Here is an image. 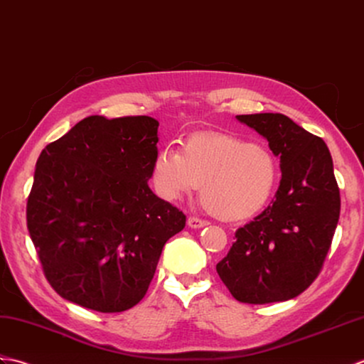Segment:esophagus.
Instances as JSON below:
<instances>
[{
    "label": "esophagus",
    "mask_w": 364,
    "mask_h": 364,
    "mask_svg": "<svg viewBox=\"0 0 364 364\" xmlns=\"http://www.w3.org/2000/svg\"><path fill=\"white\" fill-rule=\"evenodd\" d=\"M187 224H188V228H191V229H200V228H205L208 223L204 221V220H200V218L190 216L187 220Z\"/></svg>",
    "instance_id": "obj_1"
}]
</instances>
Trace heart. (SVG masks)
<instances>
[{"label":"heart","mask_w":364,"mask_h":364,"mask_svg":"<svg viewBox=\"0 0 364 364\" xmlns=\"http://www.w3.org/2000/svg\"><path fill=\"white\" fill-rule=\"evenodd\" d=\"M151 179L166 200H179L203 185L210 212L224 221H245L271 203L279 165L262 143L224 132H199L190 135L181 151L161 148L152 160Z\"/></svg>","instance_id":"obj_1"}]
</instances>
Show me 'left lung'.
I'll list each match as a JSON object with an SVG mask.
<instances>
[{
	"instance_id": "8db88e82",
	"label": "left lung",
	"mask_w": 364,
	"mask_h": 364,
	"mask_svg": "<svg viewBox=\"0 0 364 364\" xmlns=\"http://www.w3.org/2000/svg\"><path fill=\"white\" fill-rule=\"evenodd\" d=\"M237 119L268 140L282 179L272 204L237 230L216 271L240 302H284L311 285L332 245L341 208L333 160L324 140L287 115Z\"/></svg>"
}]
</instances>
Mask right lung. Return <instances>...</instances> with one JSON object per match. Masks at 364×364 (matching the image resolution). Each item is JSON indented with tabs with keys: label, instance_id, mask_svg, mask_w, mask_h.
<instances>
[{
	"label": "right lung",
	"instance_id": "add662e5",
	"mask_svg": "<svg viewBox=\"0 0 364 364\" xmlns=\"http://www.w3.org/2000/svg\"><path fill=\"white\" fill-rule=\"evenodd\" d=\"M159 121L87 117L40 154L28 230L45 276L67 301L101 313L148 291L185 215L149 188Z\"/></svg>",
	"mask_w": 364,
	"mask_h": 364
}]
</instances>
